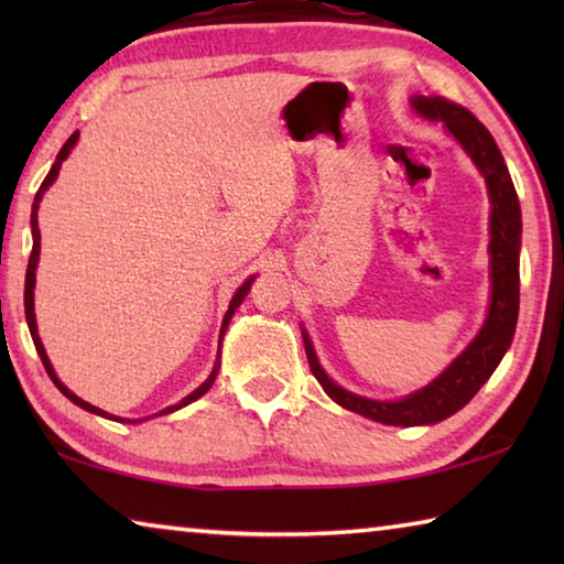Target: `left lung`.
Masks as SVG:
<instances>
[{
	"label": "left lung",
	"instance_id": "left-lung-1",
	"mask_svg": "<svg viewBox=\"0 0 564 564\" xmlns=\"http://www.w3.org/2000/svg\"><path fill=\"white\" fill-rule=\"evenodd\" d=\"M420 117L427 121H443L447 133H453L465 154L480 171L488 196L492 204L490 212V308L480 333L437 376L431 386L415 390L413 395L400 400H370L350 393V390L333 383L326 370L321 368L316 350L308 333L303 330L305 356H308L311 373L316 376L323 390L336 400L338 405L352 410L362 417L376 420L386 425H433L451 417L463 405L470 403L492 370L500 366L505 352H508L514 326H518L520 311V234H522V214L520 202L514 194L510 171L495 144L492 133L477 121L470 111L460 104H453L443 97H420L410 99Z\"/></svg>",
	"mask_w": 564,
	"mask_h": 564
}]
</instances>
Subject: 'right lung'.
<instances>
[{
  "label": "right lung",
  "mask_w": 564,
  "mask_h": 564,
  "mask_svg": "<svg viewBox=\"0 0 564 564\" xmlns=\"http://www.w3.org/2000/svg\"><path fill=\"white\" fill-rule=\"evenodd\" d=\"M76 139H79V131H74L72 137L66 139V144L62 147L59 154H56V161H54V164H52L50 174H46V178L42 181L40 191H36V196H34V204H32V238H34V246H32L30 265H26V281H24V313H26V326H30L32 340H34V348H36V352H40V358H42V362H44L46 373H50V378L54 380V386L59 388L62 393H64L66 398H69L74 405H79V408H84V410H89V413H94V415H101V417H109V420H119V417H113V415H109V413H104L101 408H97V405L87 403V400H82L79 395H74L72 390L66 388L59 378H56L54 368H52V362H50V358H46V350H44V346H42V338H40V333H36V318H34V283H36V273H34V271H36V263H40V238H42V236H40V221H36V212H40V202H42L44 191L54 184V178H56V176H59L62 161L72 154V149H74V144H76ZM253 279H256V275H251V279H246V281H243V285H241V289H238V291L234 293V299H231V303H228V311H226L224 323H221V336H218V338H224V333H226V328H228V323H231V316H234V313H236V308H238V305H241V301L246 299V293H248V289H251ZM216 376H218V360H216V366H214V370H212V376H208V378L204 380V383L194 390V393L186 395L184 400H181V403L171 405V408H166V410H161L159 415L174 413V410L184 408V405H188V403H194V400H198V398H202L204 393H208V388L214 386ZM121 423H123V420H121ZM127 423H131V420H127Z\"/></svg>",
  "instance_id": "right-lung-1"
}]
</instances>
